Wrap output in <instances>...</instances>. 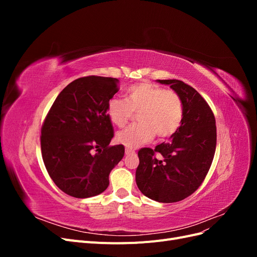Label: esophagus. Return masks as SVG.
Segmentation results:
<instances>
[{"label":"esophagus","instance_id":"34e87169","mask_svg":"<svg viewBox=\"0 0 257 257\" xmlns=\"http://www.w3.org/2000/svg\"><path fill=\"white\" fill-rule=\"evenodd\" d=\"M135 151L133 149H131V148H126L125 149V154L126 155H131V154H134Z\"/></svg>","mask_w":257,"mask_h":257}]
</instances>
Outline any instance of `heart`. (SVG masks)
<instances>
[{
	"mask_svg": "<svg viewBox=\"0 0 257 257\" xmlns=\"http://www.w3.org/2000/svg\"><path fill=\"white\" fill-rule=\"evenodd\" d=\"M137 112L139 123L116 134V142L131 149L151 142L155 135L172 137L183 121V100L174 90L141 82L126 90L125 100L112 97L107 103L108 118L118 127L125 126Z\"/></svg>",
	"mask_w": 257,
	"mask_h": 257,
	"instance_id": "heart-1",
	"label": "heart"
}]
</instances>
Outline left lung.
<instances>
[{"instance_id": "8db88e82", "label": "left lung", "mask_w": 257, "mask_h": 257, "mask_svg": "<svg viewBox=\"0 0 257 257\" xmlns=\"http://www.w3.org/2000/svg\"><path fill=\"white\" fill-rule=\"evenodd\" d=\"M181 96V126L168 143L138 151L136 183L145 196L159 203H176L195 192L212 164L216 146L214 114L208 103L181 80H158Z\"/></svg>"}]
</instances>
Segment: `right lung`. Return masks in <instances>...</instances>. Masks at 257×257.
I'll return each mask as SVG.
<instances>
[{"label":"right lung","mask_w":257,"mask_h":257,"mask_svg":"<svg viewBox=\"0 0 257 257\" xmlns=\"http://www.w3.org/2000/svg\"><path fill=\"white\" fill-rule=\"evenodd\" d=\"M119 91V80L87 76L61 91L42 126L46 169L69 196L88 198L103 193L109 174L122 160L124 146H109L113 126L107 103Z\"/></svg>","instance_id":"add662e5"}]
</instances>
